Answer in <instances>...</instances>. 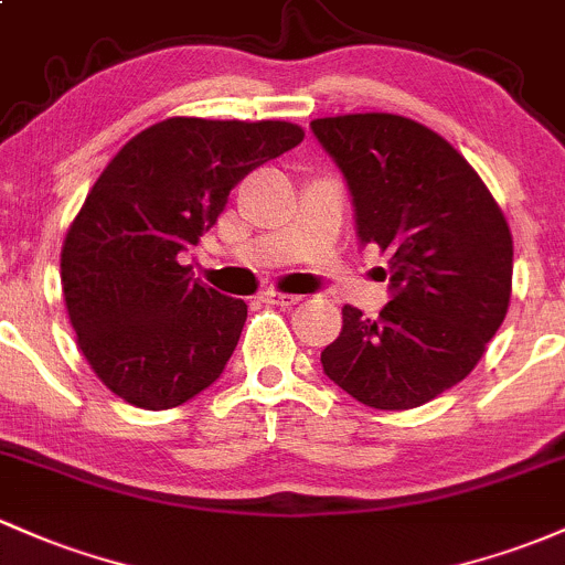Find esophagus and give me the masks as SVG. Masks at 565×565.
<instances>
[{"instance_id":"obj_1","label":"esophagus","mask_w":565,"mask_h":565,"mask_svg":"<svg viewBox=\"0 0 565 565\" xmlns=\"http://www.w3.org/2000/svg\"><path fill=\"white\" fill-rule=\"evenodd\" d=\"M260 301H266V305H277V307H294L299 305L301 296L282 294V290H264V294H260Z\"/></svg>"}]
</instances>
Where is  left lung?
Segmentation results:
<instances>
[{
    "mask_svg": "<svg viewBox=\"0 0 565 565\" xmlns=\"http://www.w3.org/2000/svg\"><path fill=\"white\" fill-rule=\"evenodd\" d=\"M348 178L358 236L387 256L393 299L377 320L342 307L323 372L374 409H415L469 377L507 318L512 232L469 161L404 115L312 120Z\"/></svg>",
    "mask_w": 565,
    "mask_h": 565,
    "instance_id": "8db88e82",
    "label": "left lung"
}]
</instances>
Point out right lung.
Instances as JSON below:
<instances>
[{
	"instance_id": "right-lung-1",
	"label": "right lung",
	"mask_w": 565,
	"mask_h": 565,
	"mask_svg": "<svg viewBox=\"0 0 565 565\" xmlns=\"http://www.w3.org/2000/svg\"><path fill=\"white\" fill-rule=\"evenodd\" d=\"M305 139L288 120H159L131 137L88 191L62 247L77 348L124 402L172 409L221 377L247 305L178 253L215 226L232 188Z\"/></svg>"
}]
</instances>
